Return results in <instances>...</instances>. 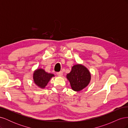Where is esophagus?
Returning a JSON list of instances; mask_svg holds the SVG:
<instances>
[{
  "label": "esophagus",
  "instance_id": "34e87169",
  "mask_svg": "<svg viewBox=\"0 0 128 128\" xmlns=\"http://www.w3.org/2000/svg\"><path fill=\"white\" fill-rule=\"evenodd\" d=\"M56 74L58 76H62L63 75V72H56Z\"/></svg>",
  "mask_w": 128,
  "mask_h": 128
}]
</instances>
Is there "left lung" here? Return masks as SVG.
Segmentation results:
<instances>
[{
    "mask_svg": "<svg viewBox=\"0 0 128 128\" xmlns=\"http://www.w3.org/2000/svg\"><path fill=\"white\" fill-rule=\"evenodd\" d=\"M74 91H80L86 87L91 80V74L88 69L81 64L74 65L71 72L67 75Z\"/></svg>",
    "mask_w": 128,
    "mask_h": 128,
    "instance_id": "left-lung-1",
    "label": "left lung"
}]
</instances>
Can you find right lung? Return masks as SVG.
<instances>
[{"mask_svg":"<svg viewBox=\"0 0 128 128\" xmlns=\"http://www.w3.org/2000/svg\"><path fill=\"white\" fill-rule=\"evenodd\" d=\"M54 76L52 74H48L42 69H37L34 72L33 78L34 82L37 86L44 88L46 86L52 77Z\"/></svg>","mask_w":128,"mask_h":128,"instance_id":"right-lung-1","label":"right lung"}]
</instances>
